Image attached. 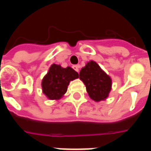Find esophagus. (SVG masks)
I'll return each instance as SVG.
<instances>
[{
  "label": "esophagus",
  "instance_id": "34e87169",
  "mask_svg": "<svg viewBox=\"0 0 151 151\" xmlns=\"http://www.w3.org/2000/svg\"><path fill=\"white\" fill-rule=\"evenodd\" d=\"M73 69H74L75 71H77V72H78V71H79V65H73Z\"/></svg>",
  "mask_w": 151,
  "mask_h": 151
}]
</instances>
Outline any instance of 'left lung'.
Masks as SVG:
<instances>
[{"mask_svg":"<svg viewBox=\"0 0 151 151\" xmlns=\"http://www.w3.org/2000/svg\"><path fill=\"white\" fill-rule=\"evenodd\" d=\"M90 98L95 102L105 100L111 90V78L97 63L91 60L79 73Z\"/></svg>","mask_w":151,"mask_h":151,"instance_id":"8db88e82","label":"left lung"}]
</instances>
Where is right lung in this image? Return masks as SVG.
Here are the masks:
<instances>
[{"label": "right lung", "instance_id": "1", "mask_svg": "<svg viewBox=\"0 0 151 151\" xmlns=\"http://www.w3.org/2000/svg\"><path fill=\"white\" fill-rule=\"evenodd\" d=\"M78 78V73L71 67L63 68L52 64L42 80L43 93L51 100H58L67 91L69 82Z\"/></svg>", "mask_w": 151, "mask_h": 151}]
</instances>
